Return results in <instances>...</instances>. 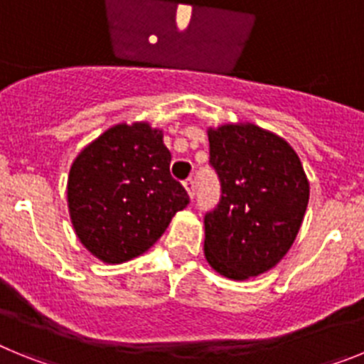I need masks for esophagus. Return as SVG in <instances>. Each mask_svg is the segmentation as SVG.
I'll use <instances>...</instances> for the list:
<instances>
[{
  "instance_id": "esophagus-1",
  "label": "esophagus",
  "mask_w": 364,
  "mask_h": 364,
  "mask_svg": "<svg viewBox=\"0 0 364 364\" xmlns=\"http://www.w3.org/2000/svg\"><path fill=\"white\" fill-rule=\"evenodd\" d=\"M184 188H186V191H188V195L189 197H195V180L193 178H188V180H184Z\"/></svg>"
}]
</instances>
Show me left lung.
<instances>
[{"label":"left lung","instance_id":"8db88e82","mask_svg":"<svg viewBox=\"0 0 364 364\" xmlns=\"http://www.w3.org/2000/svg\"><path fill=\"white\" fill-rule=\"evenodd\" d=\"M208 140L222 198L204 218V255L222 277L247 281L290 252L310 182L294 147L252 122L208 127Z\"/></svg>","mask_w":364,"mask_h":364}]
</instances>
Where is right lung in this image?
I'll return each mask as SVG.
<instances>
[{
	"label": "right lung",
	"instance_id": "obj_1",
	"mask_svg": "<svg viewBox=\"0 0 364 364\" xmlns=\"http://www.w3.org/2000/svg\"><path fill=\"white\" fill-rule=\"evenodd\" d=\"M171 153L149 122L117 124L70 166L67 205L74 233L105 264L142 255L189 204L169 175Z\"/></svg>",
	"mask_w": 364,
	"mask_h": 364
}]
</instances>
